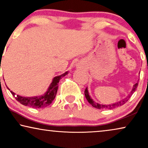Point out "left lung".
Masks as SVG:
<instances>
[{"instance_id": "left-lung-1", "label": "left lung", "mask_w": 148, "mask_h": 148, "mask_svg": "<svg viewBox=\"0 0 148 148\" xmlns=\"http://www.w3.org/2000/svg\"><path fill=\"white\" fill-rule=\"evenodd\" d=\"M137 86H138V82L136 83V84L133 86L132 90L131 91L130 94H129L128 96L126 97V98H125L124 99H123V100L118 101V102L113 103V104H107V105L100 104H99V103L94 102V101L93 100V99H92V98L90 97V94H89L88 88L85 90V96H86V98L87 99V100L88 101V102L90 103V104L92 105L93 107H94V108H98V109H113V108H117V107H119V106H122V105L125 104V103L128 101L129 99L131 98V96H132V94H133V93L135 92V90H136V89L137 88Z\"/></svg>"}]
</instances>
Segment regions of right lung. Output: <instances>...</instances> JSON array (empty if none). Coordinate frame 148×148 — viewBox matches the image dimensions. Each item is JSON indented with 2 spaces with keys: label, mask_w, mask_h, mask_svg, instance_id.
<instances>
[{
  "label": "right lung",
  "mask_w": 148,
  "mask_h": 148,
  "mask_svg": "<svg viewBox=\"0 0 148 148\" xmlns=\"http://www.w3.org/2000/svg\"><path fill=\"white\" fill-rule=\"evenodd\" d=\"M69 73V71H66L63 74L54 77L52 79V82L48 87V90L45 92V94L41 96H33V97H24L21 96L19 95H17L15 97V93L10 91L12 94L15 96L16 100L18 102L21 103L24 106H28L32 108H45V107L49 106L52 102L54 99L55 98L56 92L58 90V84L59 81L62 77L66 75ZM9 89V88H7ZM10 90V89H9Z\"/></svg>",
  "instance_id": "obj_1"
}]
</instances>
